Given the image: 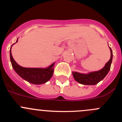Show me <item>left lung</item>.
Here are the masks:
<instances>
[{
  "instance_id": "obj_1",
  "label": "left lung",
  "mask_w": 122,
  "mask_h": 122,
  "mask_svg": "<svg viewBox=\"0 0 122 122\" xmlns=\"http://www.w3.org/2000/svg\"><path fill=\"white\" fill-rule=\"evenodd\" d=\"M109 48L111 52L110 59L102 70L97 71L90 72L88 74H81L77 72H72V75L76 81L84 85H95L102 81L109 72L112 62V50L110 47Z\"/></svg>"
}]
</instances>
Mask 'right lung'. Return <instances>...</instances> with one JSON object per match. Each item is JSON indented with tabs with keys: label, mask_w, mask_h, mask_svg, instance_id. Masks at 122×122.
<instances>
[{
	"label": "right lung",
	"mask_w": 122,
	"mask_h": 122,
	"mask_svg": "<svg viewBox=\"0 0 122 122\" xmlns=\"http://www.w3.org/2000/svg\"><path fill=\"white\" fill-rule=\"evenodd\" d=\"M17 42L18 39L16 42ZM11 47L10 49V58L11 64L16 72L21 78L29 83L34 84H42L50 80L53 75L55 62L46 68L22 67L18 65L13 59L11 52Z\"/></svg>",
	"instance_id": "right-lung-1"
}]
</instances>
